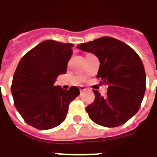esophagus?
<instances>
[{
    "mask_svg": "<svg viewBox=\"0 0 157 157\" xmlns=\"http://www.w3.org/2000/svg\"><path fill=\"white\" fill-rule=\"evenodd\" d=\"M79 89H80V91L81 92H83V91H86V87L85 86H80V87H79Z\"/></svg>",
    "mask_w": 157,
    "mask_h": 157,
    "instance_id": "obj_1",
    "label": "esophagus"
}]
</instances>
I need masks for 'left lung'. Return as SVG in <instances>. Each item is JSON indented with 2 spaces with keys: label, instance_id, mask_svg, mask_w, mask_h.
<instances>
[{
  "label": "left lung",
  "instance_id": "obj_1",
  "mask_svg": "<svg viewBox=\"0 0 157 157\" xmlns=\"http://www.w3.org/2000/svg\"><path fill=\"white\" fill-rule=\"evenodd\" d=\"M99 59L98 78L108 86L106 97L94 90L95 100L86 107L92 121L104 127H118L140 109L145 95V72L141 59L124 42L102 37L77 45Z\"/></svg>",
  "mask_w": 157,
  "mask_h": 157
}]
</instances>
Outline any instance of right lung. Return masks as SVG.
Instances as JSON below:
<instances>
[{"mask_svg": "<svg viewBox=\"0 0 157 157\" xmlns=\"http://www.w3.org/2000/svg\"><path fill=\"white\" fill-rule=\"evenodd\" d=\"M72 47L45 40L28 52L16 69L11 86L16 109L27 124L38 129L60 124L69 104L80 94L76 86L65 90L55 86L58 75L66 72Z\"/></svg>", "mask_w": 157, "mask_h": 157, "instance_id": "add662e5", "label": "right lung"}]
</instances>
